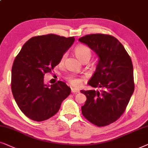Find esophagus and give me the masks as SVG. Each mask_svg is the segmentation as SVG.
I'll return each instance as SVG.
<instances>
[{
	"label": "esophagus",
	"instance_id": "obj_1",
	"mask_svg": "<svg viewBox=\"0 0 148 148\" xmlns=\"http://www.w3.org/2000/svg\"><path fill=\"white\" fill-rule=\"evenodd\" d=\"M71 91H72V92H74V93H75V92L76 93V92H79V90L75 88H71Z\"/></svg>",
	"mask_w": 148,
	"mask_h": 148
}]
</instances>
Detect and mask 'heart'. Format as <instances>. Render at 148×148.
Segmentation results:
<instances>
[{
    "instance_id": "obj_1",
    "label": "heart",
    "mask_w": 148,
    "mask_h": 148,
    "mask_svg": "<svg viewBox=\"0 0 148 148\" xmlns=\"http://www.w3.org/2000/svg\"><path fill=\"white\" fill-rule=\"evenodd\" d=\"M74 53H75L76 56L77 57V58L80 62H82V61L85 60H87L88 61L92 56L91 49L88 46L84 45H78V46H76L75 49H74ZM67 55H68L67 53L63 54L60 60L61 64H63L65 62L67 58ZM68 80L72 85L75 86H78L80 84V82H81V79L78 78L72 77V76L69 77L68 78Z\"/></svg>"
}]
</instances>
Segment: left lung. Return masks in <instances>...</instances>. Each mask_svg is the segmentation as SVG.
Masks as SVG:
<instances>
[{"label": "left lung", "mask_w": 148, "mask_h": 148, "mask_svg": "<svg viewBox=\"0 0 148 148\" xmlns=\"http://www.w3.org/2000/svg\"><path fill=\"white\" fill-rule=\"evenodd\" d=\"M78 40L99 57L88 84L102 89L80 90L86 97L82 114L93 125L105 127L123 115L135 89L131 59L119 40L110 34H90Z\"/></svg>", "instance_id": "left-lung-1"}]
</instances>
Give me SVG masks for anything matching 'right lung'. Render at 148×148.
Returning a JSON list of instances; mask_svg holds the SVG:
<instances>
[{"label": "right lung", "mask_w": 148, "mask_h": 148, "mask_svg": "<svg viewBox=\"0 0 148 148\" xmlns=\"http://www.w3.org/2000/svg\"><path fill=\"white\" fill-rule=\"evenodd\" d=\"M74 37L47 34L31 38L15 58L11 71V90L16 103L25 116L41 122L58 113L71 88L62 81L44 84V76L60 62Z\"/></svg>", "instance_id": "add662e5"}]
</instances>
